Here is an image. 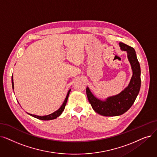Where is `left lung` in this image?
I'll return each instance as SVG.
<instances>
[{"label":"left lung","instance_id":"8db88e82","mask_svg":"<svg viewBox=\"0 0 157 157\" xmlns=\"http://www.w3.org/2000/svg\"><path fill=\"white\" fill-rule=\"evenodd\" d=\"M122 51L127 52L128 59L132 66L133 75L128 86L121 93L102 101L95 98L88 87L86 92L93 110L103 116H117L127 112L133 105L140 88V67L133 47L120 42Z\"/></svg>","mask_w":157,"mask_h":157}]
</instances>
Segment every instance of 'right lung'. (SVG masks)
Returning a JSON list of instances; mask_svg holds the SVG:
<instances>
[{
	"mask_svg": "<svg viewBox=\"0 0 157 157\" xmlns=\"http://www.w3.org/2000/svg\"><path fill=\"white\" fill-rule=\"evenodd\" d=\"M11 81H12V88L14 90V84H13V76H12V78H11ZM71 89H70L69 90V92H68L67 94V96H66V98L63 102V103L62 104V105L61 106V107L58 109V110L55 111L54 112L49 114V115H44V116H38V115H33V114H30L29 113H28L29 115H31L32 117H35L38 119H40V120H42V121H49V120H52V119H56L58 117H59V115L62 113V112H63L64 109H65V105L67 104V99H68V98H69V94H70V92H71Z\"/></svg>",
	"mask_w": 157,
	"mask_h": 157,
	"instance_id": "add662e5",
	"label": "right lung"
}]
</instances>
